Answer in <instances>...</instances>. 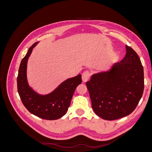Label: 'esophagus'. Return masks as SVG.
Returning a JSON list of instances; mask_svg holds the SVG:
<instances>
[{"label":"esophagus","mask_w":152,"mask_h":152,"mask_svg":"<svg viewBox=\"0 0 152 152\" xmlns=\"http://www.w3.org/2000/svg\"><path fill=\"white\" fill-rule=\"evenodd\" d=\"M90 72L89 71H85L82 74V79L84 82H86L90 78Z\"/></svg>","instance_id":"obj_1"}]
</instances>
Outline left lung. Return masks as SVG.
<instances>
[{
	"label": "left lung",
	"instance_id": "left-lung-1",
	"mask_svg": "<svg viewBox=\"0 0 152 152\" xmlns=\"http://www.w3.org/2000/svg\"><path fill=\"white\" fill-rule=\"evenodd\" d=\"M126 54L108 70L92 75L86 82L94 113L113 121L131 114L144 91L143 67L138 55L126 45Z\"/></svg>",
	"mask_w": 152,
	"mask_h": 152
}]
</instances>
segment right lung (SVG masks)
Wrapping results in <instances>:
<instances>
[{
    "label": "right lung",
    "mask_w": 152,
    "mask_h": 152,
    "mask_svg": "<svg viewBox=\"0 0 152 152\" xmlns=\"http://www.w3.org/2000/svg\"><path fill=\"white\" fill-rule=\"evenodd\" d=\"M38 43L31 45L21 61L17 77L18 92L23 104L31 113L45 120H56L67 112L75 90L82 83L81 75L63 81L48 94L37 93L28 84L26 69L32 50Z\"/></svg>",
    "instance_id": "1"
}]
</instances>
